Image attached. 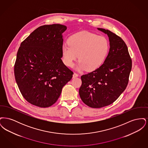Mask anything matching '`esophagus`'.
<instances>
[{
  "mask_svg": "<svg viewBox=\"0 0 148 148\" xmlns=\"http://www.w3.org/2000/svg\"><path fill=\"white\" fill-rule=\"evenodd\" d=\"M78 76H79V75H78L77 74L74 73L73 74V78H75V77H77Z\"/></svg>",
  "mask_w": 148,
  "mask_h": 148,
  "instance_id": "34e87169",
  "label": "esophagus"
}]
</instances>
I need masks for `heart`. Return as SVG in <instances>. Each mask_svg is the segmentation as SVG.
Instances as JSON below:
<instances>
[{"label":"heart","instance_id":"b5f03b06","mask_svg":"<svg viewBox=\"0 0 148 148\" xmlns=\"http://www.w3.org/2000/svg\"><path fill=\"white\" fill-rule=\"evenodd\" d=\"M109 49L108 40L89 32H81L71 35L62 47L64 62L73 66L78 58L77 69L92 71L99 68L106 60Z\"/></svg>","mask_w":148,"mask_h":148}]
</instances>
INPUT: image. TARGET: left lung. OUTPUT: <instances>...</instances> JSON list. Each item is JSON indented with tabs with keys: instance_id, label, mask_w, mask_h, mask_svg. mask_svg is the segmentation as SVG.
Returning a JSON list of instances; mask_svg holds the SVG:
<instances>
[{
	"instance_id": "8db88e82",
	"label": "left lung",
	"mask_w": 148,
	"mask_h": 148,
	"mask_svg": "<svg viewBox=\"0 0 148 148\" xmlns=\"http://www.w3.org/2000/svg\"><path fill=\"white\" fill-rule=\"evenodd\" d=\"M98 29L108 36L109 51L99 68L81 77L82 84L79 91L84 103L92 108L109 106L119 97L127 88L132 67L124 40L109 30Z\"/></svg>"
}]
</instances>
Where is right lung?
<instances>
[{"label": "right lung", "instance_id": "right-lung-1", "mask_svg": "<svg viewBox=\"0 0 148 148\" xmlns=\"http://www.w3.org/2000/svg\"><path fill=\"white\" fill-rule=\"evenodd\" d=\"M66 27L44 25L34 30L21 44L14 75L23 97L40 108L54 104L73 72L62 62V34Z\"/></svg>", "mask_w": 148, "mask_h": 148}]
</instances>
